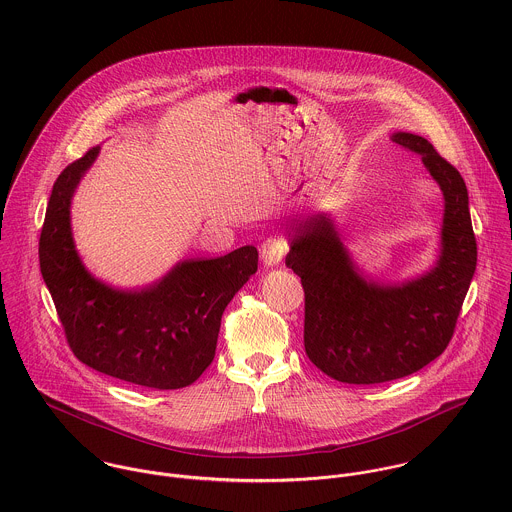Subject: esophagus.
<instances>
[{"instance_id":"34e87169","label":"esophagus","mask_w":512,"mask_h":512,"mask_svg":"<svg viewBox=\"0 0 512 512\" xmlns=\"http://www.w3.org/2000/svg\"><path fill=\"white\" fill-rule=\"evenodd\" d=\"M262 260L266 266H278L284 252H286V244L278 238H268L264 244H262Z\"/></svg>"}]
</instances>
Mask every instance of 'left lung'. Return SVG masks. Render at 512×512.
I'll list each match as a JSON object with an SVG mask.
<instances>
[{
	"label": "left lung",
	"instance_id": "obj_1",
	"mask_svg": "<svg viewBox=\"0 0 512 512\" xmlns=\"http://www.w3.org/2000/svg\"><path fill=\"white\" fill-rule=\"evenodd\" d=\"M392 142L422 155L445 199L438 264L400 286L361 278L333 220H315L292 240L286 266L305 293L303 345L309 361L347 384L408 376L447 349L477 266L467 187L459 171L422 136Z\"/></svg>",
	"mask_w": 512,
	"mask_h": 512
}]
</instances>
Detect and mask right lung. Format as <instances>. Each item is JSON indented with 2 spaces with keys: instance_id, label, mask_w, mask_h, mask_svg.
<instances>
[{
  "instance_id": "add662e5",
  "label": "right lung",
  "mask_w": 512,
  "mask_h": 512,
  "mask_svg": "<svg viewBox=\"0 0 512 512\" xmlns=\"http://www.w3.org/2000/svg\"><path fill=\"white\" fill-rule=\"evenodd\" d=\"M98 151L63 169L39 238L41 274L67 343L80 363L112 378L157 390L189 386L213 363L222 313L258 270V250L185 260L142 292L94 280L74 250L71 197Z\"/></svg>"
}]
</instances>
